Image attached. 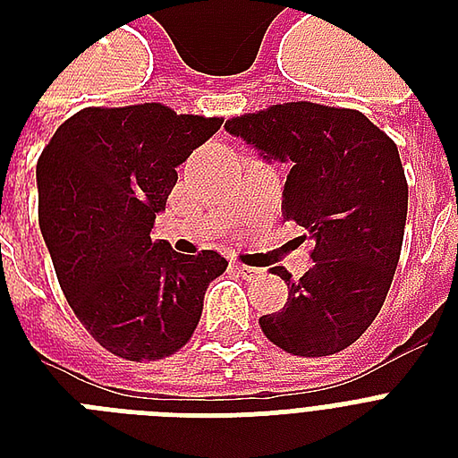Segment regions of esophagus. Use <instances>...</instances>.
Masks as SVG:
<instances>
[{
	"instance_id": "obj_1",
	"label": "esophagus",
	"mask_w": 458,
	"mask_h": 458,
	"mask_svg": "<svg viewBox=\"0 0 458 458\" xmlns=\"http://www.w3.org/2000/svg\"><path fill=\"white\" fill-rule=\"evenodd\" d=\"M233 268L237 271V276H242L244 280H254L257 276H261V268H254V266H244V264H233Z\"/></svg>"
}]
</instances>
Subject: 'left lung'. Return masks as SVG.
<instances>
[{"mask_svg": "<svg viewBox=\"0 0 458 458\" xmlns=\"http://www.w3.org/2000/svg\"><path fill=\"white\" fill-rule=\"evenodd\" d=\"M225 131L290 164L283 216L316 242L300 280L273 268L290 294L259 326L287 354H337L376 320L397 271L409 207L397 145L361 111L313 102L273 104Z\"/></svg>", "mask_w": 458, "mask_h": 458, "instance_id": "left-lung-1", "label": "left lung"}]
</instances>
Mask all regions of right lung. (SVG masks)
Listing matches in <instances>:
<instances>
[{
    "label": "right lung",
    "instance_id": "right-lung-1",
    "mask_svg": "<svg viewBox=\"0 0 458 458\" xmlns=\"http://www.w3.org/2000/svg\"><path fill=\"white\" fill-rule=\"evenodd\" d=\"M223 118L164 104L88 106L56 128L38 161L39 230L85 330L111 354L157 361L190 342L208 283L228 261L152 242L178 168Z\"/></svg>",
    "mask_w": 458,
    "mask_h": 458
}]
</instances>
